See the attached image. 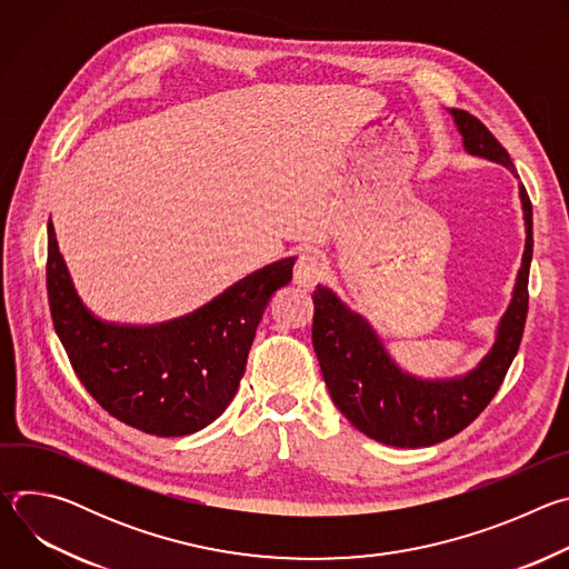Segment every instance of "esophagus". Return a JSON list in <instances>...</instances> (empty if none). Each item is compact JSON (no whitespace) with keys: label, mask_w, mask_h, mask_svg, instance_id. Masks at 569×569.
Masks as SVG:
<instances>
[{"label":"esophagus","mask_w":569,"mask_h":569,"mask_svg":"<svg viewBox=\"0 0 569 569\" xmlns=\"http://www.w3.org/2000/svg\"><path fill=\"white\" fill-rule=\"evenodd\" d=\"M321 277H323L321 259L312 252H303L295 266V281L301 288H312L317 281H321Z\"/></svg>","instance_id":"esophagus-1"}]
</instances>
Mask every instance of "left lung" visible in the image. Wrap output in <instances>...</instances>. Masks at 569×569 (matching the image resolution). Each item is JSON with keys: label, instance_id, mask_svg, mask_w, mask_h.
<instances>
[{"label": "left lung", "instance_id": "obj_1", "mask_svg": "<svg viewBox=\"0 0 569 569\" xmlns=\"http://www.w3.org/2000/svg\"><path fill=\"white\" fill-rule=\"evenodd\" d=\"M448 112L455 119L466 152L498 161L516 176L509 152L489 128L466 110L452 108ZM518 189L527 231L522 266L491 351L463 376L432 380L402 371L387 353L371 323L331 288L317 286L312 295V347L333 402L362 435L396 448L435 446L470 426L498 393L518 353L529 308L527 283L533 254V220L531 200L522 184Z\"/></svg>", "mask_w": 569, "mask_h": 569}]
</instances>
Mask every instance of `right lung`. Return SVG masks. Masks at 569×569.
<instances>
[{"label": "right lung", "mask_w": 569, "mask_h": 569, "mask_svg": "<svg viewBox=\"0 0 569 569\" xmlns=\"http://www.w3.org/2000/svg\"><path fill=\"white\" fill-rule=\"evenodd\" d=\"M47 292L69 362L106 412L154 437L213 423L238 391L270 297L295 257L242 277L198 310L148 327L99 319L78 297L49 220Z\"/></svg>", "instance_id": "obj_1"}]
</instances>
